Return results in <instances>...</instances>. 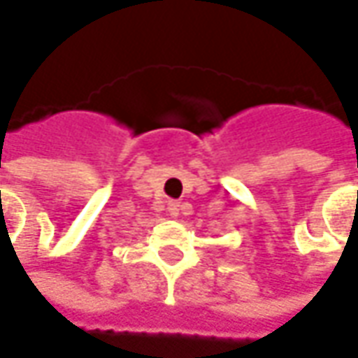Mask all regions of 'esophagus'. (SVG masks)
Wrapping results in <instances>:
<instances>
[{"label":"esophagus","mask_w":358,"mask_h":358,"mask_svg":"<svg viewBox=\"0 0 358 358\" xmlns=\"http://www.w3.org/2000/svg\"><path fill=\"white\" fill-rule=\"evenodd\" d=\"M179 207H181V205H179L177 201H169V213H171L173 217H177V215H179Z\"/></svg>","instance_id":"esophagus-1"}]
</instances>
